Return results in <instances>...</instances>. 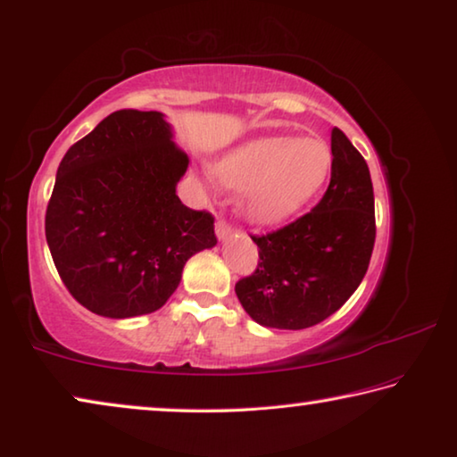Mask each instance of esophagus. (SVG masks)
<instances>
[{
  "instance_id": "1",
  "label": "esophagus",
  "mask_w": 457,
  "mask_h": 457,
  "mask_svg": "<svg viewBox=\"0 0 457 457\" xmlns=\"http://www.w3.org/2000/svg\"><path fill=\"white\" fill-rule=\"evenodd\" d=\"M233 233H235V230H233V227H230V224H227L224 220L216 222V237H219V241H227V238Z\"/></svg>"
}]
</instances>
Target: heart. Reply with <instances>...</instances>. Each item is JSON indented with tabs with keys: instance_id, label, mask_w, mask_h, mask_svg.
Returning a JSON list of instances; mask_svg holds the SVG:
<instances>
[{
	"instance_id": "obj_1",
	"label": "heart",
	"mask_w": 457,
	"mask_h": 457,
	"mask_svg": "<svg viewBox=\"0 0 457 457\" xmlns=\"http://www.w3.org/2000/svg\"><path fill=\"white\" fill-rule=\"evenodd\" d=\"M332 149L320 137L271 136L228 149L211 163L219 184L238 192V211L255 224H279L303 211L332 174Z\"/></svg>"
}]
</instances>
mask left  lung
<instances>
[{
    "label": "left lung",
    "instance_id": "obj_1",
    "mask_svg": "<svg viewBox=\"0 0 457 457\" xmlns=\"http://www.w3.org/2000/svg\"><path fill=\"white\" fill-rule=\"evenodd\" d=\"M330 186L302 219L253 237L259 267L235 286L245 312L265 328L303 330L338 312L361 286L375 246V194L369 166L332 129Z\"/></svg>",
    "mask_w": 457,
    "mask_h": 457
}]
</instances>
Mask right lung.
Wrapping results in <instances>:
<instances>
[{"label": "right lung", "mask_w": 457, "mask_h": 457, "mask_svg": "<svg viewBox=\"0 0 457 457\" xmlns=\"http://www.w3.org/2000/svg\"><path fill=\"white\" fill-rule=\"evenodd\" d=\"M188 163L158 111H115L66 152L46 241L80 305L115 320L160 310L186 261L216 245L212 216L176 194Z\"/></svg>", "instance_id": "add662e5"}]
</instances>
